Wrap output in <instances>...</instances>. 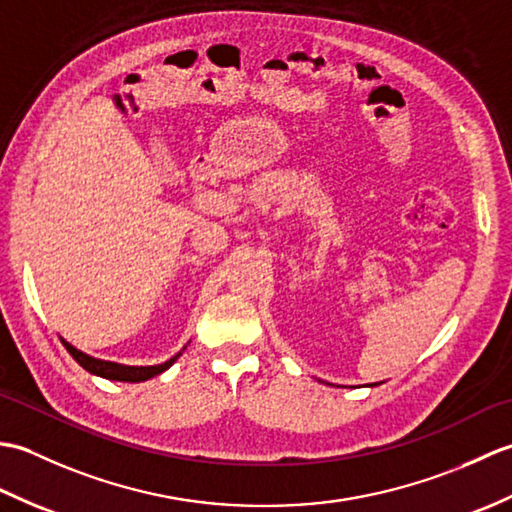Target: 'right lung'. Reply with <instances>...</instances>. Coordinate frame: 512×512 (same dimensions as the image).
<instances>
[{
    "label": "right lung",
    "mask_w": 512,
    "mask_h": 512,
    "mask_svg": "<svg viewBox=\"0 0 512 512\" xmlns=\"http://www.w3.org/2000/svg\"><path fill=\"white\" fill-rule=\"evenodd\" d=\"M61 343L65 345V350L72 354V358L76 363H79L83 369H88L90 374L96 376H103V378H110V380H123V383H140V380H147V378H154L158 374L165 372L173 363L180 358V352L169 358L167 363H160V365H149V367H129V365H118V363H110V361H99V358H92L88 354H83L81 350H76L68 341Z\"/></svg>",
    "instance_id": "add662e5"
}]
</instances>
